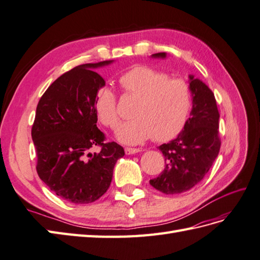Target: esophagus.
<instances>
[{"instance_id":"esophagus-1","label":"esophagus","mask_w":260,"mask_h":260,"mask_svg":"<svg viewBox=\"0 0 260 260\" xmlns=\"http://www.w3.org/2000/svg\"><path fill=\"white\" fill-rule=\"evenodd\" d=\"M141 152H143L142 148H132V147H126V148H125L126 155H133V154L141 153Z\"/></svg>"}]
</instances>
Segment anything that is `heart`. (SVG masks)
I'll return each mask as SVG.
<instances>
[{
    "mask_svg": "<svg viewBox=\"0 0 260 260\" xmlns=\"http://www.w3.org/2000/svg\"><path fill=\"white\" fill-rule=\"evenodd\" d=\"M124 93L138 99L132 111L134 117L117 129L119 142L128 145L170 140L183 127L190 108V92L186 82L149 66L138 65L119 77ZM95 108L101 122L115 129L119 124L116 94L104 86L99 89Z\"/></svg>",
    "mask_w": 260,
    "mask_h": 260,
    "instance_id": "heart-1",
    "label": "heart"
}]
</instances>
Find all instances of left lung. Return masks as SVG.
<instances>
[{
	"instance_id": "left-lung-1",
	"label": "left lung",
	"mask_w": 260,
	"mask_h": 260,
	"mask_svg": "<svg viewBox=\"0 0 260 260\" xmlns=\"http://www.w3.org/2000/svg\"><path fill=\"white\" fill-rule=\"evenodd\" d=\"M152 57L165 58L166 53ZM192 96L190 117L175 140L162 144L158 149L166 166L158 177L149 180L154 188L166 195L189 190L205 177L220 149L219 113L214 93L206 84L189 75Z\"/></svg>"
}]
</instances>
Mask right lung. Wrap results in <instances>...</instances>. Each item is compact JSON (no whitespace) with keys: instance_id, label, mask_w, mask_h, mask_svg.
<instances>
[{"instance_id":"add662e5","label":"right lung","mask_w":260,"mask_h":260,"mask_svg":"<svg viewBox=\"0 0 260 260\" xmlns=\"http://www.w3.org/2000/svg\"><path fill=\"white\" fill-rule=\"evenodd\" d=\"M113 63L83 64L54 81L42 96L32 126L40 178L57 196L73 204H89L103 196L124 148L104 143L95 99L105 81L95 69ZM100 146L101 152L89 149Z\"/></svg>"}]
</instances>
